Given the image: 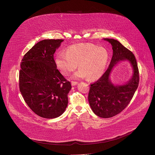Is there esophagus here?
Here are the masks:
<instances>
[{"label": "esophagus", "mask_w": 155, "mask_h": 155, "mask_svg": "<svg viewBox=\"0 0 155 155\" xmlns=\"http://www.w3.org/2000/svg\"><path fill=\"white\" fill-rule=\"evenodd\" d=\"M77 84H78V82H77V81H71V85H72L73 86L77 85Z\"/></svg>", "instance_id": "obj_1"}]
</instances>
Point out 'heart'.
I'll return each instance as SVG.
<instances>
[{"mask_svg": "<svg viewBox=\"0 0 155 155\" xmlns=\"http://www.w3.org/2000/svg\"><path fill=\"white\" fill-rule=\"evenodd\" d=\"M109 56V52L105 48L89 43L79 44L69 46L66 53H59L56 63L64 75L73 72L78 64L80 69L73 75L74 78L87 77L89 80H95L103 75Z\"/></svg>", "mask_w": 155, "mask_h": 155, "instance_id": "obj_1", "label": "heart"}]
</instances>
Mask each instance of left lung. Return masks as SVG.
<instances>
[{"label": "left lung", "mask_w": 155, "mask_h": 155, "mask_svg": "<svg viewBox=\"0 0 155 155\" xmlns=\"http://www.w3.org/2000/svg\"><path fill=\"white\" fill-rule=\"evenodd\" d=\"M112 45L113 56L110 65L103 75L91 84L88 101L94 113L102 118H110L121 113L130 102L138 87L139 70L133 52L114 39L104 38ZM130 61L133 68L132 78L127 84L114 86L109 79L110 71L118 62Z\"/></svg>", "instance_id": "1"}]
</instances>
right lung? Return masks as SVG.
Returning a JSON list of instances; mask_svg holds the SVG:
<instances>
[{
	"instance_id": "1",
	"label": "right lung",
	"mask_w": 155,
	"mask_h": 155,
	"mask_svg": "<svg viewBox=\"0 0 155 155\" xmlns=\"http://www.w3.org/2000/svg\"><path fill=\"white\" fill-rule=\"evenodd\" d=\"M63 39H44L23 56L19 73V88L25 102L39 116L56 118L66 110L70 81L60 73L54 53Z\"/></svg>"
}]
</instances>
